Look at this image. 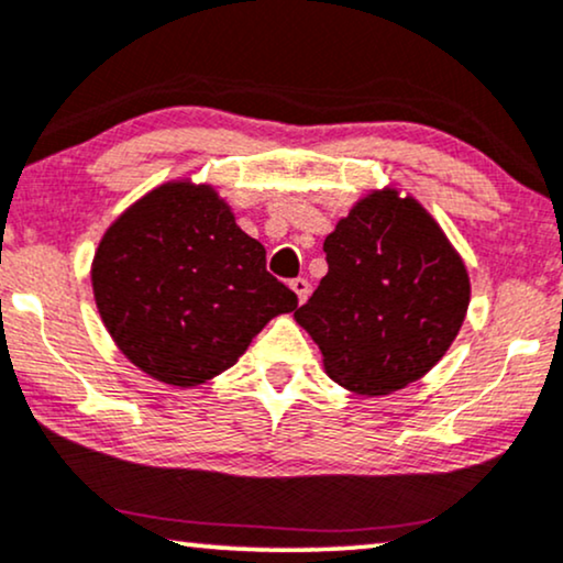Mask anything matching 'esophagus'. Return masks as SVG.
I'll return each instance as SVG.
<instances>
[{
    "label": "esophagus",
    "mask_w": 563,
    "mask_h": 563,
    "mask_svg": "<svg viewBox=\"0 0 563 563\" xmlns=\"http://www.w3.org/2000/svg\"><path fill=\"white\" fill-rule=\"evenodd\" d=\"M288 286H290V290H294V294H296V299H299V303L307 301V296H309V283L303 280V277H296V280H290Z\"/></svg>",
    "instance_id": "34e87169"
}]
</instances>
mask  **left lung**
<instances>
[{
	"label": "left lung",
	"mask_w": 563,
	"mask_h": 563,
	"mask_svg": "<svg viewBox=\"0 0 563 563\" xmlns=\"http://www.w3.org/2000/svg\"><path fill=\"white\" fill-rule=\"evenodd\" d=\"M328 275L296 322L322 351L330 380L388 396L443 358L470 307V273L415 196L375 188L324 239Z\"/></svg>",
	"instance_id": "1"
}]
</instances>
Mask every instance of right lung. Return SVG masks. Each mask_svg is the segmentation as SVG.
I'll return each instance as SVG.
<instances>
[{"label":"right lung","mask_w":563,"mask_h":563,"mask_svg":"<svg viewBox=\"0 0 563 563\" xmlns=\"http://www.w3.org/2000/svg\"><path fill=\"white\" fill-rule=\"evenodd\" d=\"M91 288L114 346L173 388L230 369L264 324L299 307L217 188L191 178L159 183L104 230Z\"/></svg>","instance_id":"right-lung-1"}]
</instances>
